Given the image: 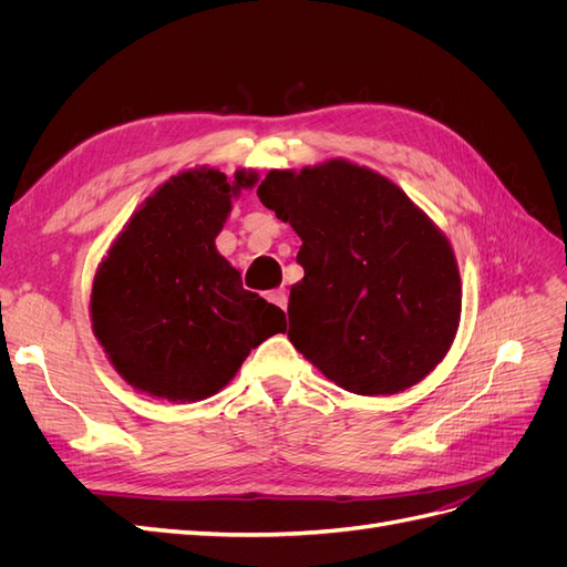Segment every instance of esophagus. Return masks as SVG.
<instances>
[{
    "mask_svg": "<svg viewBox=\"0 0 567 567\" xmlns=\"http://www.w3.org/2000/svg\"><path fill=\"white\" fill-rule=\"evenodd\" d=\"M269 298V302H274L277 307H281V310H286V305H288V296H286V290H271V293L267 296Z\"/></svg>",
    "mask_w": 567,
    "mask_h": 567,
    "instance_id": "34e87169",
    "label": "esophagus"
}]
</instances>
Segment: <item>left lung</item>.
I'll return each mask as SVG.
<instances>
[{
	"label": "left lung",
	"instance_id": "8db88e82",
	"mask_svg": "<svg viewBox=\"0 0 567 567\" xmlns=\"http://www.w3.org/2000/svg\"><path fill=\"white\" fill-rule=\"evenodd\" d=\"M257 196L302 238L288 338L326 379L394 394L442 362L461 319L456 257L398 184L333 158L271 169Z\"/></svg>",
	"mask_w": 567,
	"mask_h": 567
}]
</instances>
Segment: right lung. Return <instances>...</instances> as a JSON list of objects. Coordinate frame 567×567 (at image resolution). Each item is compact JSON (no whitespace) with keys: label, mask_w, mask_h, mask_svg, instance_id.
<instances>
[{"label":"right lung","mask_w":567,"mask_h":567,"mask_svg":"<svg viewBox=\"0 0 567 567\" xmlns=\"http://www.w3.org/2000/svg\"><path fill=\"white\" fill-rule=\"evenodd\" d=\"M238 169H188L132 215L92 286V329L123 379L153 398L196 402L225 388L252 348L286 331L277 305L244 288L215 248Z\"/></svg>","instance_id":"obj_1"}]
</instances>
